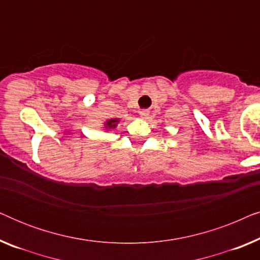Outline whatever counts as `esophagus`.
Instances as JSON below:
<instances>
[{
  "label": "esophagus",
  "instance_id": "34e87169",
  "mask_svg": "<svg viewBox=\"0 0 260 260\" xmlns=\"http://www.w3.org/2000/svg\"><path fill=\"white\" fill-rule=\"evenodd\" d=\"M148 116H149L148 110H141V111H140V117H141V118H147Z\"/></svg>",
  "mask_w": 260,
  "mask_h": 260
}]
</instances>
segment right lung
<instances>
[{"instance_id":"right-lung-1","label":"right lung","mask_w":260,"mask_h":260,"mask_svg":"<svg viewBox=\"0 0 260 260\" xmlns=\"http://www.w3.org/2000/svg\"><path fill=\"white\" fill-rule=\"evenodd\" d=\"M119 123V119L118 118H112V119H109L106 120L105 124H104V127L106 130H111V129H115L117 126V124Z\"/></svg>"}]
</instances>
